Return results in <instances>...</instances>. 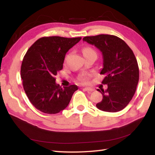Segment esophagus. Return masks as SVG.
<instances>
[{"label":"esophagus","mask_w":155,"mask_h":155,"mask_svg":"<svg viewBox=\"0 0 155 155\" xmlns=\"http://www.w3.org/2000/svg\"><path fill=\"white\" fill-rule=\"evenodd\" d=\"M83 90L86 91H87V92H91V91H94V89L90 88V87H85Z\"/></svg>","instance_id":"esophagus-1"}]
</instances>
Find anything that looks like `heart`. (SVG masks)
<instances>
[{
    "instance_id": "obj_1",
    "label": "heart",
    "mask_w": 155,
    "mask_h": 155,
    "mask_svg": "<svg viewBox=\"0 0 155 155\" xmlns=\"http://www.w3.org/2000/svg\"><path fill=\"white\" fill-rule=\"evenodd\" d=\"M83 54H85V53H96L95 51H94L92 48H85L83 50ZM87 79V77H85V76H83L81 78V80L83 81H86Z\"/></svg>"
}]
</instances>
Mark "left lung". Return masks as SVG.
I'll use <instances>...</instances> for the list:
<instances>
[{
	"label": "left lung",
	"instance_id": "obj_1",
	"mask_svg": "<svg viewBox=\"0 0 155 155\" xmlns=\"http://www.w3.org/2000/svg\"><path fill=\"white\" fill-rule=\"evenodd\" d=\"M83 40L96 46L102 52L103 68L100 74L108 88L98 89L103 95L96 107L107 112L122 110L133 98L139 81V67L132 50L124 41L111 35L87 36Z\"/></svg>",
	"mask_w": 155,
	"mask_h": 155
}]
</instances>
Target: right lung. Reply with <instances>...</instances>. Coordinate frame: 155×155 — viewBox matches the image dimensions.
<instances>
[{"instance_id": "add662e5", "label": "right lung", "mask_w": 155, "mask_h": 155, "mask_svg": "<svg viewBox=\"0 0 155 155\" xmlns=\"http://www.w3.org/2000/svg\"><path fill=\"white\" fill-rule=\"evenodd\" d=\"M81 38L44 37L37 40L25 54L21 65L23 87L31 104L48 114L66 108L78 87L62 88L54 77L62 70L66 52Z\"/></svg>"}]
</instances>
